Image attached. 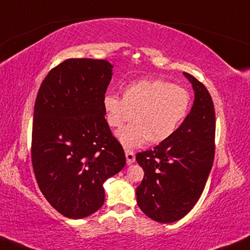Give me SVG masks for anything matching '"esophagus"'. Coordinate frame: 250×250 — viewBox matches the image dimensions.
Masks as SVG:
<instances>
[{
  "mask_svg": "<svg viewBox=\"0 0 250 250\" xmlns=\"http://www.w3.org/2000/svg\"><path fill=\"white\" fill-rule=\"evenodd\" d=\"M125 156H126V163L127 165H131L135 162V153L131 151V150H125Z\"/></svg>",
  "mask_w": 250,
  "mask_h": 250,
  "instance_id": "1",
  "label": "esophagus"
}]
</instances>
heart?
<instances>
[{
  "label": "heart",
  "instance_id": "1",
  "mask_svg": "<svg viewBox=\"0 0 250 250\" xmlns=\"http://www.w3.org/2000/svg\"><path fill=\"white\" fill-rule=\"evenodd\" d=\"M191 95L186 88L164 80H141L128 84L123 99L116 94L104 98V110L111 128H122L133 117L134 125L118 134L126 148L148 141L158 145L169 139L186 119Z\"/></svg>",
  "mask_w": 250,
  "mask_h": 250
}]
</instances>
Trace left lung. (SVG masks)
Instances as JSON below:
<instances>
[{
    "instance_id": "1",
    "label": "left lung",
    "mask_w": 250,
    "mask_h": 250,
    "mask_svg": "<svg viewBox=\"0 0 250 250\" xmlns=\"http://www.w3.org/2000/svg\"><path fill=\"white\" fill-rule=\"evenodd\" d=\"M194 101L176 132L152 150L136 153L145 177L136 188L143 213L159 223L186 216L199 199L215 156V110L209 92L192 75L183 73Z\"/></svg>"
}]
</instances>
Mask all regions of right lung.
<instances>
[{
  "mask_svg": "<svg viewBox=\"0 0 250 250\" xmlns=\"http://www.w3.org/2000/svg\"><path fill=\"white\" fill-rule=\"evenodd\" d=\"M114 66L67 59L49 71L34 105L32 164L54 209L83 218L104 203V182L126 164L104 118V98Z\"/></svg>",
  "mask_w": 250,
  "mask_h": 250,
  "instance_id": "obj_1",
  "label": "right lung"
}]
</instances>
